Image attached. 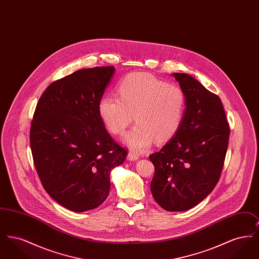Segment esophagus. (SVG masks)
Listing matches in <instances>:
<instances>
[{"label": "esophagus", "instance_id": "34e87169", "mask_svg": "<svg viewBox=\"0 0 259 259\" xmlns=\"http://www.w3.org/2000/svg\"><path fill=\"white\" fill-rule=\"evenodd\" d=\"M127 159L130 161L137 160V159H139V155L134 151H129L128 155H127Z\"/></svg>", "mask_w": 259, "mask_h": 259}]
</instances>
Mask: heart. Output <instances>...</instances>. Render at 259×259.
<instances>
[{
	"label": "heart",
	"instance_id": "1",
	"mask_svg": "<svg viewBox=\"0 0 259 259\" xmlns=\"http://www.w3.org/2000/svg\"><path fill=\"white\" fill-rule=\"evenodd\" d=\"M119 98L105 96L99 103V114L113 135H121L133 122L124 143L144 151L155 142L165 144L180 130L185 116L184 90L144 73L128 74L118 87Z\"/></svg>",
	"mask_w": 259,
	"mask_h": 259
}]
</instances>
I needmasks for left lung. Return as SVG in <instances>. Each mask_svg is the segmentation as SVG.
Instances as JSON below:
<instances>
[{
    "label": "left lung",
    "mask_w": 259,
    "mask_h": 259,
    "mask_svg": "<svg viewBox=\"0 0 259 259\" xmlns=\"http://www.w3.org/2000/svg\"><path fill=\"white\" fill-rule=\"evenodd\" d=\"M172 75L185 92V116L172 140L149 155L154 165L150 189L163 209L184 211L204 200L218 184L230 128L217 94L189 74Z\"/></svg>",
    "instance_id": "1"
}]
</instances>
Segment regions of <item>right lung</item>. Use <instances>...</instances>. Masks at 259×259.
Segmentation results:
<instances>
[{"mask_svg": "<svg viewBox=\"0 0 259 259\" xmlns=\"http://www.w3.org/2000/svg\"><path fill=\"white\" fill-rule=\"evenodd\" d=\"M113 73V66L81 69L52 82L31 123L30 146L41 185L58 204L77 212L107 199L111 170L127 155L99 114Z\"/></svg>", "mask_w": 259, "mask_h": 259, "instance_id": "1", "label": "right lung"}]
</instances>
